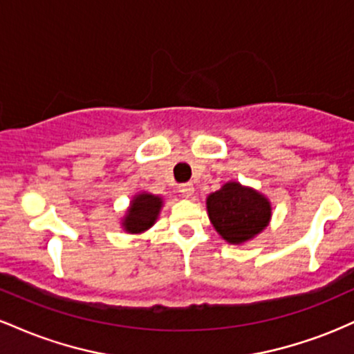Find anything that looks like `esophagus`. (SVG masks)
Masks as SVG:
<instances>
[{
    "mask_svg": "<svg viewBox=\"0 0 354 354\" xmlns=\"http://www.w3.org/2000/svg\"><path fill=\"white\" fill-rule=\"evenodd\" d=\"M178 189H180V193H181L185 198L193 196V193H194V186L191 185V183H183V185L178 186Z\"/></svg>",
    "mask_w": 354,
    "mask_h": 354,
    "instance_id": "34e87169",
    "label": "esophagus"
}]
</instances>
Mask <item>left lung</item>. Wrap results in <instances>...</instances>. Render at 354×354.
<instances>
[{
    "label": "left lung",
    "instance_id": "obj_1",
    "mask_svg": "<svg viewBox=\"0 0 354 354\" xmlns=\"http://www.w3.org/2000/svg\"><path fill=\"white\" fill-rule=\"evenodd\" d=\"M206 205L214 228L233 245L245 243L265 230L271 216L266 198L238 183H226L209 194Z\"/></svg>",
    "mask_w": 354,
    "mask_h": 354
}]
</instances>
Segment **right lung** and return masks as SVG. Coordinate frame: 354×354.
I'll return each mask as SVG.
<instances>
[{"mask_svg": "<svg viewBox=\"0 0 354 354\" xmlns=\"http://www.w3.org/2000/svg\"><path fill=\"white\" fill-rule=\"evenodd\" d=\"M161 198L154 194H140L131 203V208L128 211L123 226L129 233H141L154 225L158 213L161 209Z\"/></svg>", "mask_w": 354, "mask_h": 354, "instance_id": "add662e5", "label": "right lung"}]
</instances>
